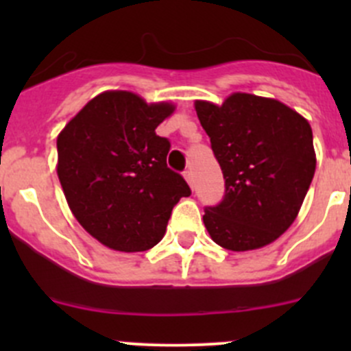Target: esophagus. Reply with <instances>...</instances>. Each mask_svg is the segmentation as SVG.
I'll return each instance as SVG.
<instances>
[{"label":"esophagus","instance_id":"1","mask_svg":"<svg viewBox=\"0 0 351 351\" xmlns=\"http://www.w3.org/2000/svg\"><path fill=\"white\" fill-rule=\"evenodd\" d=\"M183 176H185V180H186V183L190 185V189H193V173H192V169H185Z\"/></svg>","mask_w":351,"mask_h":351}]
</instances>
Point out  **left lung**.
Returning a JSON list of instances; mask_svg holds the SVG:
<instances>
[{
	"instance_id": "left-lung-1",
	"label": "left lung",
	"mask_w": 351,
	"mask_h": 351,
	"mask_svg": "<svg viewBox=\"0 0 351 351\" xmlns=\"http://www.w3.org/2000/svg\"><path fill=\"white\" fill-rule=\"evenodd\" d=\"M226 180L224 200L205 208L212 241L260 250L292 226L316 171L309 122L275 98L232 93L222 105L195 100Z\"/></svg>"
}]
</instances>
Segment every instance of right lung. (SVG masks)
I'll return each instance as SVG.
<instances>
[{"mask_svg": "<svg viewBox=\"0 0 351 351\" xmlns=\"http://www.w3.org/2000/svg\"><path fill=\"white\" fill-rule=\"evenodd\" d=\"M169 101L110 90L91 98L58 136V176L76 221L104 246L137 253L162 239L173 207L190 189L166 165L156 127Z\"/></svg>", "mask_w": 351, "mask_h": 351, "instance_id": "obj_1", "label": "right lung"}]
</instances>
